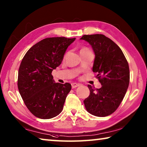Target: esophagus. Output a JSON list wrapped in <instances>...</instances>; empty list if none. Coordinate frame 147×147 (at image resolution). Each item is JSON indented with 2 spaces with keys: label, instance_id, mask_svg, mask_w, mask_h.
Masks as SVG:
<instances>
[{
  "label": "esophagus",
  "instance_id": "esophagus-1",
  "mask_svg": "<svg viewBox=\"0 0 147 147\" xmlns=\"http://www.w3.org/2000/svg\"><path fill=\"white\" fill-rule=\"evenodd\" d=\"M72 86V88H77V87H78L80 86V84H77V83H73L71 84Z\"/></svg>",
  "mask_w": 147,
  "mask_h": 147
}]
</instances>
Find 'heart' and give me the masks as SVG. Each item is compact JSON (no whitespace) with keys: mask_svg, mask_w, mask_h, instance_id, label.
<instances>
[{"mask_svg":"<svg viewBox=\"0 0 147 147\" xmlns=\"http://www.w3.org/2000/svg\"><path fill=\"white\" fill-rule=\"evenodd\" d=\"M86 51H89L87 48H83V49H81L80 53H82V52H86Z\"/></svg>","mask_w":147,"mask_h":147,"instance_id":"heart-1","label":"heart"}]
</instances>
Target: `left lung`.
<instances>
[{
	"label": "left lung",
	"instance_id": "1",
	"mask_svg": "<svg viewBox=\"0 0 147 147\" xmlns=\"http://www.w3.org/2000/svg\"><path fill=\"white\" fill-rule=\"evenodd\" d=\"M89 43L94 52L93 71L97 73L102 87L88 85L90 94L84 100L86 110L96 117L111 115L120 105L130 82V70L123 51L102 34L84 35L80 38Z\"/></svg>",
	"mask_w": 147,
	"mask_h": 147
}]
</instances>
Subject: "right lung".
Segmentation results:
<instances>
[{
  "label": "right lung",
  "mask_w": 147,
  "mask_h": 147,
  "mask_svg": "<svg viewBox=\"0 0 147 147\" xmlns=\"http://www.w3.org/2000/svg\"><path fill=\"white\" fill-rule=\"evenodd\" d=\"M76 38H45L24 55L18 72V89L27 108L37 117L49 119L61 112L69 83H56L51 73L61 63L67 49Z\"/></svg>",
  "instance_id": "obj_1"
}]
</instances>
